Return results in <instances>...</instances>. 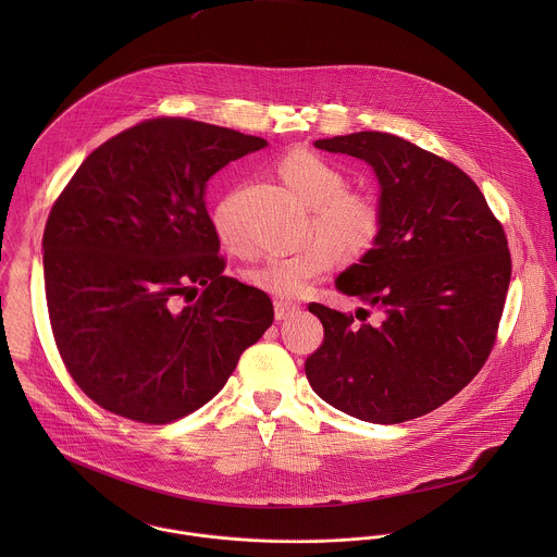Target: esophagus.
I'll use <instances>...</instances> for the list:
<instances>
[{
    "instance_id": "obj_1",
    "label": "esophagus",
    "mask_w": 557,
    "mask_h": 557,
    "mask_svg": "<svg viewBox=\"0 0 557 557\" xmlns=\"http://www.w3.org/2000/svg\"><path fill=\"white\" fill-rule=\"evenodd\" d=\"M298 313H300V305H296V302H289V300H276L274 302V315L278 321L292 319Z\"/></svg>"
}]
</instances>
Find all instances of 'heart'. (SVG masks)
<instances>
[{
  "label": "heart",
  "mask_w": 557,
  "mask_h": 557,
  "mask_svg": "<svg viewBox=\"0 0 557 557\" xmlns=\"http://www.w3.org/2000/svg\"><path fill=\"white\" fill-rule=\"evenodd\" d=\"M278 175L298 201L313 210L321 238L265 257L246 270V281L272 296L298 298L336 265L338 248L356 257L373 246L380 232V212L367 195L345 190L343 171L313 152H289L278 162ZM214 230L223 244H234L223 210L214 214Z\"/></svg>",
  "instance_id": "1"
}]
</instances>
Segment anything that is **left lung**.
Here are the masks:
<instances>
[{
	"mask_svg": "<svg viewBox=\"0 0 557 557\" xmlns=\"http://www.w3.org/2000/svg\"><path fill=\"white\" fill-rule=\"evenodd\" d=\"M315 148L364 160L377 177V238L334 285L384 318L351 325L309 305L323 325L309 384L367 422L424 416L476 377L495 343L510 283L504 230L470 175L400 137L362 131Z\"/></svg>",
	"mask_w": 557,
	"mask_h": 557,
	"instance_id": "8db88e82",
	"label": "left lung"
}]
</instances>
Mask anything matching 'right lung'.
Returning a JSON list of instances; mask_svg holds the SVG:
<instances>
[{"mask_svg":"<svg viewBox=\"0 0 557 557\" xmlns=\"http://www.w3.org/2000/svg\"><path fill=\"white\" fill-rule=\"evenodd\" d=\"M268 141L159 117L83 160L45 236L53 336L81 391L150 424L177 420L227 384L272 325L257 287L223 274L208 180Z\"/></svg>","mask_w":557,"mask_h":557,"instance_id":"right-lung-1","label":"right lung"}]
</instances>
